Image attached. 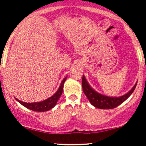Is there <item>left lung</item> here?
Instances as JSON below:
<instances>
[{
  "label": "left lung",
  "mask_w": 146,
  "mask_h": 146,
  "mask_svg": "<svg viewBox=\"0 0 146 146\" xmlns=\"http://www.w3.org/2000/svg\"><path fill=\"white\" fill-rule=\"evenodd\" d=\"M137 83L135 84L133 88L127 94L119 98H110V97L101 95L95 91L87 82L84 75L82 76V81L83 91L88 100H89L90 104L96 108H101V109H112V108H116L119 105L123 103L133 93L137 86Z\"/></svg>",
  "instance_id": "obj_1"
}]
</instances>
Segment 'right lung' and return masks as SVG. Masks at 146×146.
Segmentation results:
<instances>
[{
	"mask_svg": "<svg viewBox=\"0 0 146 146\" xmlns=\"http://www.w3.org/2000/svg\"><path fill=\"white\" fill-rule=\"evenodd\" d=\"M66 77L65 78L62 82L61 84L59 89L58 90V91L55 93L53 96L51 98H48L47 100H44V101L40 102H36V103H26V102H23L20 101V100H17L16 98V100L21 103L22 105L24 106L26 108H29L30 110H32L33 111H38V112H44L47 111V110L51 109L53 107L56 106V104L58 102V100H59L60 96H61L62 93L63 91V86H64V83L66 81Z\"/></svg>",
	"mask_w": 146,
	"mask_h": 146,
	"instance_id": "right-lung-1",
	"label": "right lung"
}]
</instances>
